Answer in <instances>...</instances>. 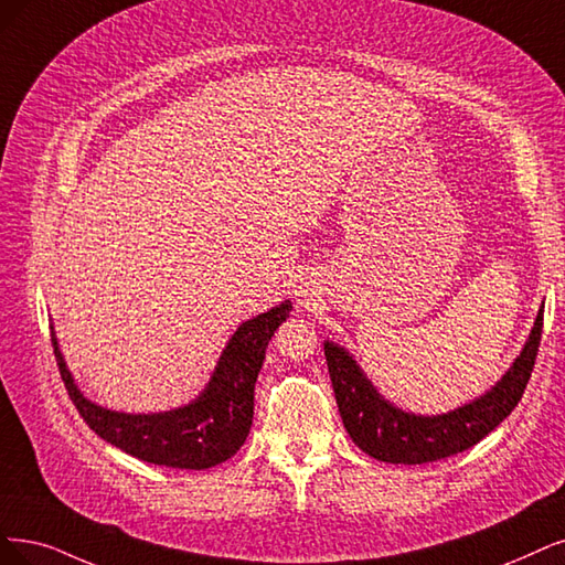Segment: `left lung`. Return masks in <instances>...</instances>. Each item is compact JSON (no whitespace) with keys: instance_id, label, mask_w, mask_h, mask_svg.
Wrapping results in <instances>:
<instances>
[{"instance_id":"obj_1","label":"left lung","mask_w":565,"mask_h":565,"mask_svg":"<svg viewBox=\"0 0 565 565\" xmlns=\"http://www.w3.org/2000/svg\"><path fill=\"white\" fill-rule=\"evenodd\" d=\"M542 315H545V307H540L529 342L503 374V380L477 401L435 416L393 407L372 386L344 347L326 342L323 351L330 382L335 388V401L349 437L377 461L405 466L440 461V458L475 447L510 416L524 395L540 347Z\"/></svg>"}]
</instances>
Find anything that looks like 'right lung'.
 <instances>
[{
  "mask_svg": "<svg viewBox=\"0 0 565 565\" xmlns=\"http://www.w3.org/2000/svg\"><path fill=\"white\" fill-rule=\"evenodd\" d=\"M288 311L290 302L286 300L265 315L244 321L230 338L212 380L198 398L179 409L158 414L114 412L83 398L57 349L55 332L53 349L72 403L102 440L146 463L204 470L227 461L244 445L254 422V388L265 349Z\"/></svg>",
  "mask_w": 565,
  "mask_h": 565,
  "instance_id": "add662e5",
  "label": "right lung"
}]
</instances>
